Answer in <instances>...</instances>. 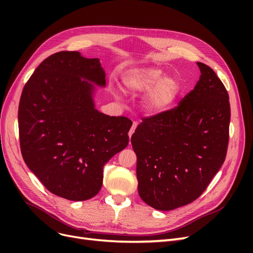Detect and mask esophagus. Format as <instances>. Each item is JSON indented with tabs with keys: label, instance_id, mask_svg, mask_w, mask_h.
<instances>
[{
	"label": "esophagus",
	"instance_id": "esophagus-1",
	"mask_svg": "<svg viewBox=\"0 0 253 253\" xmlns=\"http://www.w3.org/2000/svg\"><path fill=\"white\" fill-rule=\"evenodd\" d=\"M137 126H138V124H137V122H133V126H132V127H131V129H129V132H128V136L131 137L133 134H134V132H135V129H136V127H137Z\"/></svg>",
	"mask_w": 253,
	"mask_h": 253
}]
</instances>
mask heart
I'll return each mask as SVG.
<instances>
[{
  "mask_svg": "<svg viewBox=\"0 0 253 253\" xmlns=\"http://www.w3.org/2000/svg\"><path fill=\"white\" fill-rule=\"evenodd\" d=\"M122 84L129 94H142L143 109L150 115L171 110L181 93V83L174 75L156 66L134 67L122 75Z\"/></svg>",
  "mask_w": 253,
  "mask_h": 253,
  "instance_id": "b5f03b06",
  "label": "heart"
}]
</instances>
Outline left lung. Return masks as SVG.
I'll use <instances>...</instances> for the list:
<instances>
[{
	"label": "left lung",
	"instance_id": "obj_1",
	"mask_svg": "<svg viewBox=\"0 0 253 253\" xmlns=\"http://www.w3.org/2000/svg\"><path fill=\"white\" fill-rule=\"evenodd\" d=\"M201 77L171 111L145 118L131 142L141 200L170 211L195 201L225 162L230 103L211 67L196 63Z\"/></svg>",
	"mask_w": 253,
	"mask_h": 253
}]
</instances>
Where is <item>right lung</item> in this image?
<instances>
[{"mask_svg":"<svg viewBox=\"0 0 253 253\" xmlns=\"http://www.w3.org/2000/svg\"><path fill=\"white\" fill-rule=\"evenodd\" d=\"M96 86H105L100 60L60 51L37 67L20 99L23 159L45 188L68 201L98 194L104 165L128 143L133 122L99 112Z\"/></svg>","mask_w":253,"mask_h":253,"instance_id":"add662e5","label":"right lung"}]
</instances>
